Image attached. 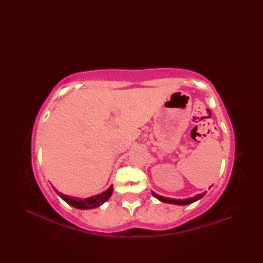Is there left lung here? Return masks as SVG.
Segmentation results:
<instances>
[{
    "mask_svg": "<svg viewBox=\"0 0 263 263\" xmlns=\"http://www.w3.org/2000/svg\"><path fill=\"white\" fill-rule=\"evenodd\" d=\"M152 194L154 195V197H155L156 199H158L159 201H161V202L172 203V204H177V205H186V204H190V203H193V202H195V201H198V200H200L202 197H204L205 192L201 193V194L194 195V197H192V198H186V199L166 198V197H163V195H159V194H157V193H155L154 191H152Z\"/></svg>",
    "mask_w": 263,
    "mask_h": 263,
    "instance_id": "obj_1",
    "label": "left lung"
}]
</instances>
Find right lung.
I'll use <instances>...</instances> for the list:
<instances>
[{"label":"right lung","instance_id":"1","mask_svg":"<svg viewBox=\"0 0 263 263\" xmlns=\"http://www.w3.org/2000/svg\"><path fill=\"white\" fill-rule=\"evenodd\" d=\"M53 189H54V191L58 193L59 197L62 198L66 203L70 204L71 206H73V208L81 209V210L93 209V208H97V206H100L110 198L111 193H113V185H110L107 190H106V191H104L102 193L92 195V197H88L86 199H81V198H77V197H71V195L60 192L54 186H53Z\"/></svg>","mask_w":263,"mask_h":263}]
</instances>
